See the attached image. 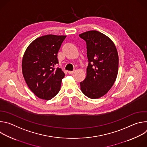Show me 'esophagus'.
Segmentation results:
<instances>
[{
	"label": "esophagus",
	"instance_id": "esophagus-1",
	"mask_svg": "<svg viewBox=\"0 0 147 147\" xmlns=\"http://www.w3.org/2000/svg\"><path fill=\"white\" fill-rule=\"evenodd\" d=\"M75 71H76L75 70H73V71H68V73H69V74H72Z\"/></svg>",
	"mask_w": 147,
	"mask_h": 147
}]
</instances>
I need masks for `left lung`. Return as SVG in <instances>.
<instances>
[{"label":"left lung","mask_w":147,"mask_h":147,"mask_svg":"<svg viewBox=\"0 0 147 147\" xmlns=\"http://www.w3.org/2000/svg\"><path fill=\"white\" fill-rule=\"evenodd\" d=\"M86 42L88 65L87 76L80 82L81 90L91 99L105 95L116 81L119 56L112 40L97 31H89L79 35Z\"/></svg>","instance_id":"left-lung-1"}]
</instances>
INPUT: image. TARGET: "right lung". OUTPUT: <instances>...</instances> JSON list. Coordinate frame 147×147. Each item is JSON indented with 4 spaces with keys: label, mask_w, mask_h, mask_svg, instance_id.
<instances>
[{
    "label": "right lung",
    "mask_w": 147,
    "mask_h": 147,
    "mask_svg": "<svg viewBox=\"0 0 147 147\" xmlns=\"http://www.w3.org/2000/svg\"><path fill=\"white\" fill-rule=\"evenodd\" d=\"M66 35H47L33 40L22 60V71L31 91L38 98L49 100L60 91L65 74L59 63L57 53Z\"/></svg>",
    "instance_id": "right-lung-1"
}]
</instances>
